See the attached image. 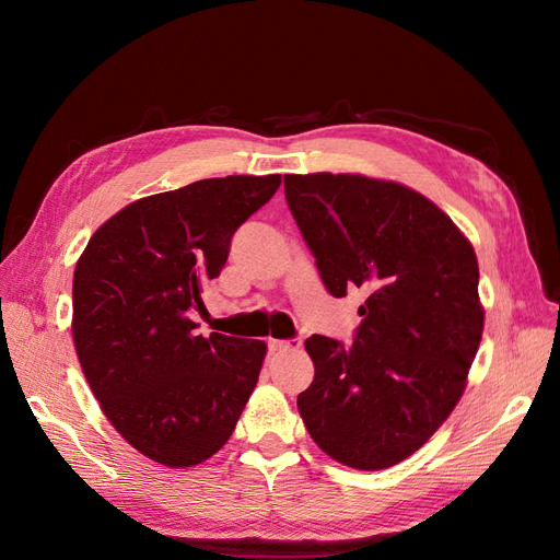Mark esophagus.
<instances>
[{"mask_svg":"<svg viewBox=\"0 0 560 560\" xmlns=\"http://www.w3.org/2000/svg\"><path fill=\"white\" fill-rule=\"evenodd\" d=\"M301 341L299 338H292V341H280V338H268V350L270 352H290V350H299Z\"/></svg>","mask_w":560,"mask_h":560,"instance_id":"esophagus-1","label":"esophagus"}]
</instances>
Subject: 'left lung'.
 Returning a JSON list of instances; mask_svg holds the SVG:
<instances>
[{
  "label": "left lung",
  "instance_id": "1",
  "mask_svg": "<svg viewBox=\"0 0 560 560\" xmlns=\"http://www.w3.org/2000/svg\"><path fill=\"white\" fill-rule=\"evenodd\" d=\"M284 198L331 296L364 290L350 348L311 336L299 395L313 442L376 471L413 455L460 401L483 334L471 243L430 198L364 175H284Z\"/></svg>",
  "mask_w": 560,
  "mask_h": 560
}]
</instances>
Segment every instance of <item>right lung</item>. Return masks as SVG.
<instances>
[{
    "label": "right lung",
    "mask_w": 560,
    "mask_h": 560,
    "mask_svg": "<svg viewBox=\"0 0 560 560\" xmlns=\"http://www.w3.org/2000/svg\"><path fill=\"white\" fill-rule=\"evenodd\" d=\"M280 175L200 179L130 202L100 226L72 282V338L100 409L165 467H194L235 430L266 358L264 341L198 334L202 290L231 238L273 198Z\"/></svg>",
    "instance_id": "1"
}]
</instances>
